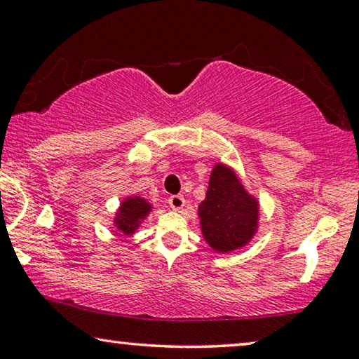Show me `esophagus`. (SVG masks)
Wrapping results in <instances>:
<instances>
[{
    "label": "esophagus",
    "instance_id": "esophagus-1",
    "mask_svg": "<svg viewBox=\"0 0 359 359\" xmlns=\"http://www.w3.org/2000/svg\"><path fill=\"white\" fill-rule=\"evenodd\" d=\"M169 205H171V208H172L174 210H180V209H184V205H185V198L182 196V194H174V196L169 198Z\"/></svg>",
    "mask_w": 359,
    "mask_h": 359
}]
</instances>
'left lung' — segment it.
<instances>
[{
    "instance_id": "obj_1",
    "label": "left lung",
    "mask_w": 359,
    "mask_h": 359,
    "mask_svg": "<svg viewBox=\"0 0 359 359\" xmlns=\"http://www.w3.org/2000/svg\"><path fill=\"white\" fill-rule=\"evenodd\" d=\"M204 241L218 253L245 247L258 231L259 203L233 169L217 163L204 201L198 205Z\"/></svg>"
}]
</instances>
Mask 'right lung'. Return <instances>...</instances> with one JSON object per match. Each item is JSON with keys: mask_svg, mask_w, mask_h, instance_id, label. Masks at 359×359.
I'll return each instance as SVG.
<instances>
[{"mask_svg": "<svg viewBox=\"0 0 359 359\" xmlns=\"http://www.w3.org/2000/svg\"><path fill=\"white\" fill-rule=\"evenodd\" d=\"M151 209L154 205L147 199L141 196H126L115 214L114 226L125 236L135 234L141 223L149 217Z\"/></svg>", "mask_w": 359, "mask_h": 359, "instance_id": "add662e5", "label": "right lung"}]
</instances>
